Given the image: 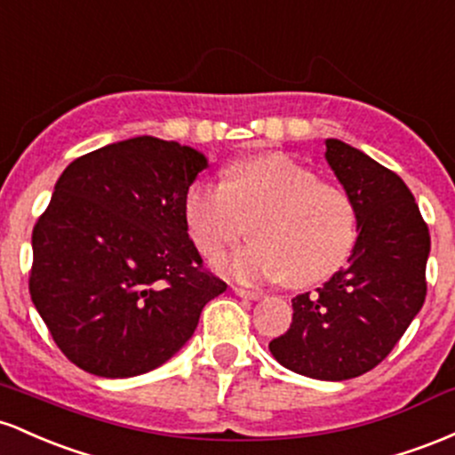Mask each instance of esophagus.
Instances as JSON below:
<instances>
[{"label": "esophagus", "instance_id": "1", "mask_svg": "<svg viewBox=\"0 0 455 455\" xmlns=\"http://www.w3.org/2000/svg\"><path fill=\"white\" fill-rule=\"evenodd\" d=\"M234 294H238L241 299H249V300H259L262 299V292H255V290H247V288H238V285H234Z\"/></svg>", "mask_w": 455, "mask_h": 455}]
</instances>
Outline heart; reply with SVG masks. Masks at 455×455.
Returning <instances> with one entry per match:
<instances>
[{
    "instance_id": "b5f03b06",
    "label": "heart",
    "mask_w": 455,
    "mask_h": 455,
    "mask_svg": "<svg viewBox=\"0 0 455 455\" xmlns=\"http://www.w3.org/2000/svg\"><path fill=\"white\" fill-rule=\"evenodd\" d=\"M244 221H251L253 243L219 259L217 270L247 283L324 282L344 267L359 234L348 193L282 155L236 161L223 170V182L187 188L185 226L206 258L236 243Z\"/></svg>"
}]
</instances>
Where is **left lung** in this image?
<instances>
[{
    "label": "left lung",
    "mask_w": 455,
    "mask_h": 455,
    "mask_svg": "<svg viewBox=\"0 0 455 455\" xmlns=\"http://www.w3.org/2000/svg\"><path fill=\"white\" fill-rule=\"evenodd\" d=\"M324 144L355 202L359 236L344 268L294 296L292 324L268 350L296 374L348 380L379 365L423 307L430 232L397 173L344 141Z\"/></svg>",
    "instance_id": "8db88e82"
}]
</instances>
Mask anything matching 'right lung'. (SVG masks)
Wrapping results in <instances>:
<instances>
[{
	"mask_svg": "<svg viewBox=\"0 0 455 455\" xmlns=\"http://www.w3.org/2000/svg\"><path fill=\"white\" fill-rule=\"evenodd\" d=\"M208 159L141 135L70 163L32 234L29 294L81 370L131 379L170 361L228 285L202 268L185 193Z\"/></svg>",
	"mask_w": 455,
	"mask_h": 455,
	"instance_id": "add662e5",
	"label": "right lung"
}]
</instances>
